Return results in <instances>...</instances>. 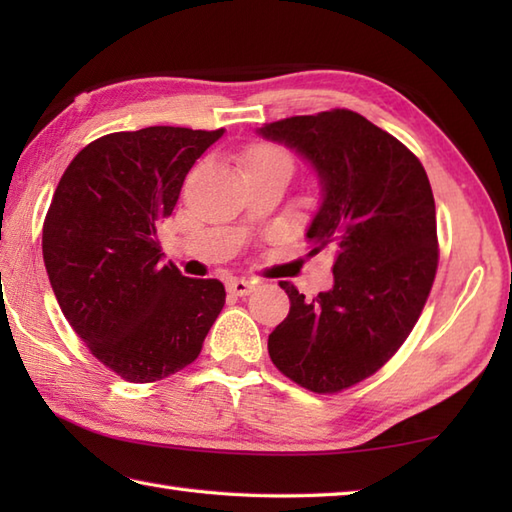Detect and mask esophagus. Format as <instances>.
Masks as SVG:
<instances>
[{
	"instance_id": "34e87169",
	"label": "esophagus",
	"mask_w": 512,
	"mask_h": 512,
	"mask_svg": "<svg viewBox=\"0 0 512 512\" xmlns=\"http://www.w3.org/2000/svg\"><path fill=\"white\" fill-rule=\"evenodd\" d=\"M226 290L231 292V295H235V297H246V295H250V292L255 290V281H250V279H244V277H235V279H228V284H226Z\"/></svg>"
}]
</instances>
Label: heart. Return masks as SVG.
<instances>
[{
	"label": "heart",
	"mask_w": 512,
	"mask_h": 512,
	"mask_svg": "<svg viewBox=\"0 0 512 512\" xmlns=\"http://www.w3.org/2000/svg\"><path fill=\"white\" fill-rule=\"evenodd\" d=\"M273 158H286L288 160V156L284 154V151H279L275 147H266V145L255 147L253 151H250V156H248V167L250 165H257V162H264V160H273Z\"/></svg>",
	"instance_id": "b5f03b06"
}]
</instances>
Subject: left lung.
I'll list each match as a JSON object with an SVG mask.
<instances>
[{
    "mask_svg": "<svg viewBox=\"0 0 512 512\" xmlns=\"http://www.w3.org/2000/svg\"><path fill=\"white\" fill-rule=\"evenodd\" d=\"M295 149L319 178L310 255L334 253V284L314 299L281 281L288 317L268 336L281 374L334 394L378 372L416 325L436 279V202L427 171L398 138L350 110L257 129Z\"/></svg>",
    "mask_w": 512,
    "mask_h": 512,
    "instance_id": "1",
    "label": "left lung"
}]
</instances>
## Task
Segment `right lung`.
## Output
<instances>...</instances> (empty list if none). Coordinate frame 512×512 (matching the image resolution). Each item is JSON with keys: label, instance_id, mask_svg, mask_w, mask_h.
I'll list each match as a JSON object with an SVG mask.
<instances>
[{"label": "right lung", "instance_id": "1", "mask_svg": "<svg viewBox=\"0 0 512 512\" xmlns=\"http://www.w3.org/2000/svg\"><path fill=\"white\" fill-rule=\"evenodd\" d=\"M224 129L145 127L83 147L43 222V264L61 312L90 352L129 383H154L198 358L224 308L217 279L162 264L158 224Z\"/></svg>", "mask_w": 512, "mask_h": 512}]
</instances>
